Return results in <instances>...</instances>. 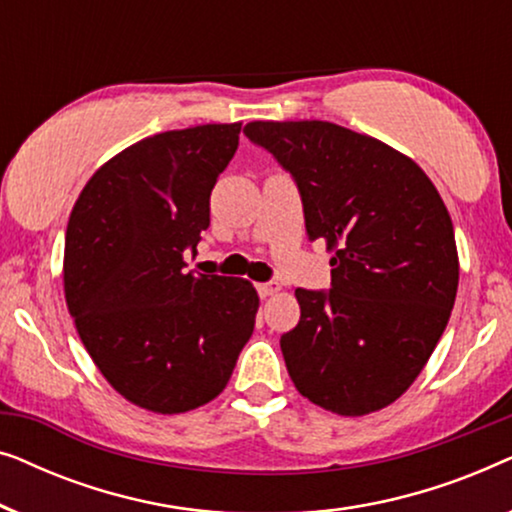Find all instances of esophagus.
<instances>
[{
	"mask_svg": "<svg viewBox=\"0 0 512 512\" xmlns=\"http://www.w3.org/2000/svg\"><path fill=\"white\" fill-rule=\"evenodd\" d=\"M256 289H258V296L268 298V296H275V293L279 291V284H275V282H263V284H256Z\"/></svg>",
	"mask_w": 512,
	"mask_h": 512,
	"instance_id": "34e87169",
	"label": "esophagus"
}]
</instances>
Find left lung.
Here are the masks:
<instances>
[{
    "label": "left lung",
    "mask_w": 512,
    "mask_h": 512,
    "mask_svg": "<svg viewBox=\"0 0 512 512\" xmlns=\"http://www.w3.org/2000/svg\"><path fill=\"white\" fill-rule=\"evenodd\" d=\"M244 135L293 174L307 235L333 254V289H296L300 321L279 340L293 384L342 417L387 408L424 370L457 298L438 188L394 146L328 121H251Z\"/></svg>",
    "instance_id": "1"
}]
</instances>
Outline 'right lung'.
<instances>
[{
	"mask_svg": "<svg viewBox=\"0 0 512 512\" xmlns=\"http://www.w3.org/2000/svg\"><path fill=\"white\" fill-rule=\"evenodd\" d=\"M240 130L207 123L139 139L88 179L69 214L62 282L79 338L125 401L158 415L214 401L254 333V284L184 272Z\"/></svg>",
	"mask_w": 512,
	"mask_h": 512,
	"instance_id": "obj_1",
	"label": "right lung"
}]
</instances>
